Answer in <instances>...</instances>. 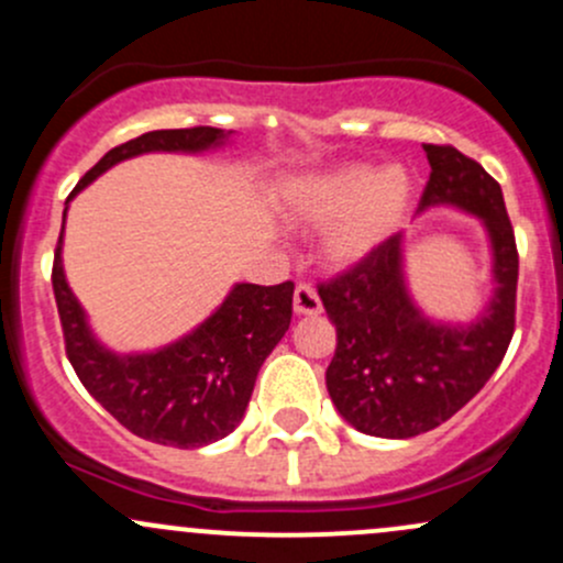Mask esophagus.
Returning a JSON list of instances; mask_svg holds the SVG:
<instances>
[{"mask_svg": "<svg viewBox=\"0 0 563 563\" xmlns=\"http://www.w3.org/2000/svg\"><path fill=\"white\" fill-rule=\"evenodd\" d=\"M323 310L321 299H318L316 288L308 283H299L297 291H294V313L297 316H318Z\"/></svg>", "mask_w": 563, "mask_h": 563, "instance_id": "1", "label": "esophagus"}]
</instances>
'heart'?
<instances>
[{"label":"heart","instance_id":"heart-1","mask_svg":"<svg viewBox=\"0 0 563 563\" xmlns=\"http://www.w3.org/2000/svg\"><path fill=\"white\" fill-rule=\"evenodd\" d=\"M413 185L402 168L338 166L288 185L283 212L291 223L323 229V255L338 269L362 264L406 223Z\"/></svg>","mask_w":563,"mask_h":563}]
</instances>
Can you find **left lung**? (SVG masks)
<instances>
[{
    "instance_id": "8db88e82",
    "label": "left lung",
    "mask_w": 563,
    "mask_h": 563,
    "mask_svg": "<svg viewBox=\"0 0 563 563\" xmlns=\"http://www.w3.org/2000/svg\"><path fill=\"white\" fill-rule=\"evenodd\" d=\"M430 179L419 214L450 207L482 223L493 291L471 321H441L419 308L406 275V236L318 288L338 349L327 389L340 417L376 439H413L439 428L501 365L515 332L518 247L498 181L455 146L424 144Z\"/></svg>"
}]
</instances>
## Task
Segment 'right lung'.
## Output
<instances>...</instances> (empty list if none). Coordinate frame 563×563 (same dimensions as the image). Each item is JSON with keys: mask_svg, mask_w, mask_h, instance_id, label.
Returning <instances> with one entry per match:
<instances>
[{"mask_svg": "<svg viewBox=\"0 0 563 563\" xmlns=\"http://www.w3.org/2000/svg\"><path fill=\"white\" fill-rule=\"evenodd\" d=\"M231 135L234 130L220 128L152 130L113 146L67 196L65 218L73 198L117 163L150 152L203 155L229 144ZM62 242L65 225L56 245L51 283L67 360L89 395L130 433L155 444L192 450L225 439L245 417L261 365L288 332L294 283H234L212 316L179 340L155 351L119 354L95 334L87 310L73 294L62 264Z\"/></svg>", "mask_w": 563, "mask_h": 563, "instance_id": "obj_1", "label": "right lung"}]
</instances>
